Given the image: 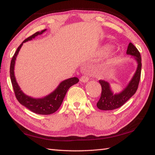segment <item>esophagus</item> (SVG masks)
I'll list each match as a JSON object with an SVG mask.
<instances>
[{
  "label": "esophagus",
  "mask_w": 155,
  "mask_h": 155,
  "mask_svg": "<svg viewBox=\"0 0 155 155\" xmlns=\"http://www.w3.org/2000/svg\"><path fill=\"white\" fill-rule=\"evenodd\" d=\"M88 80H89V77H88L87 74L83 75L80 78V81L81 82H83V83H87V82L88 81Z\"/></svg>",
  "instance_id": "1"
}]
</instances>
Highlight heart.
I'll return each instance as SVG.
<instances>
[{
  "mask_svg": "<svg viewBox=\"0 0 155 155\" xmlns=\"http://www.w3.org/2000/svg\"><path fill=\"white\" fill-rule=\"evenodd\" d=\"M108 51H109V47H104V48L103 49V50L101 51V54H105Z\"/></svg>",
  "mask_w": 155,
  "mask_h": 155,
  "instance_id": "b5f03b06",
  "label": "heart"
}]
</instances>
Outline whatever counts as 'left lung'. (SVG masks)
<instances>
[{
    "label": "left lung",
    "mask_w": 155,
    "mask_h": 155,
    "mask_svg": "<svg viewBox=\"0 0 155 155\" xmlns=\"http://www.w3.org/2000/svg\"><path fill=\"white\" fill-rule=\"evenodd\" d=\"M127 54L133 56L137 62L138 65L135 73L127 87L118 94H113L108 82L104 80H99V83L102 87V93L100 99L97 103V106L101 110H110L122 107L137 91L142 67L140 54L138 49L131 42L128 44Z\"/></svg>",
    "instance_id": "left-lung-1"
}]
</instances>
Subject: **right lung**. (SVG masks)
<instances>
[{"label": "right lung", "mask_w": 155, "mask_h": 155, "mask_svg": "<svg viewBox=\"0 0 155 155\" xmlns=\"http://www.w3.org/2000/svg\"><path fill=\"white\" fill-rule=\"evenodd\" d=\"M47 29H45L40 32H37L31 37L26 38L16 49L15 54L12 58L11 66H10V77H11L12 85L16 99L22 105L27 107L28 110L39 114H51L55 113L61 107L68 88L79 81V79L77 77H72L64 80L61 82L58 87L52 93L42 98H34L28 97L23 93V92L21 90L18 83H16L14 72L16 56L24 42L32 40L37 35L43 33Z\"/></svg>", "instance_id": "obj_1"}]
</instances>
